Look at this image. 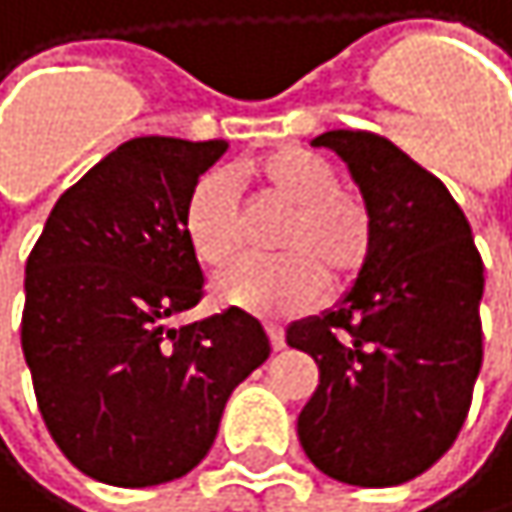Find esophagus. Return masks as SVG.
I'll use <instances>...</instances> for the list:
<instances>
[{"label":"esophagus","instance_id":"34e87169","mask_svg":"<svg viewBox=\"0 0 512 512\" xmlns=\"http://www.w3.org/2000/svg\"><path fill=\"white\" fill-rule=\"evenodd\" d=\"M267 336H270V345H273V351H282V348H285V330H282V327H276V324H267Z\"/></svg>","mask_w":512,"mask_h":512}]
</instances>
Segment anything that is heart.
Listing matches in <instances>:
<instances>
[{"label":"heart","mask_w":512,"mask_h":512,"mask_svg":"<svg viewBox=\"0 0 512 512\" xmlns=\"http://www.w3.org/2000/svg\"><path fill=\"white\" fill-rule=\"evenodd\" d=\"M239 176L258 182L270 197L291 206L273 261H242L218 282V300L245 312L285 318L309 309L324 271L351 279L372 254L375 227L369 206L339 188V173L327 158L303 146H282L236 167ZM182 236L194 261L206 270L227 267L242 245V212L227 173L212 170L194 182L182 206Z\"/></svg>","instance_id":"1"}]
</instances>
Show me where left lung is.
Returning a JSON list of instances; mask_svg holds the SVG:
<instances>
[{
    "label": "left lung",
    "instance_id": "8db88e82",
    "mask_svg": "<svg viewBox=\"0 0 512 512\" xmlns=\"http://www.w3.org/2000/svg\"><path fill=\"white\" fill-rule=\"evenodd\" d=\"M363 191L375 242L354 288L288 327L321 384L297 435L318 471L348 486H399L456 441L483 363V261L447 185L372 131H327Z\"/></svg>",
    "mask_w": 512,
    "mask_h": 512
}]
</instances>
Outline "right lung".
<instances>
[{
  "mask_svg": "<svg viewBox=\"0 0 512 512\" xmlns=\"http://www.w3.org/2000/svg\"><path fill=\"white\" fill-rule=\"evenodd\" d=\"M224 140L134 137L53 206L29 261L20 345L38 411L86 477L143 489L212 447L236 384L270 357L242 309L167 327L203 297L182 206Z\"/></svg>",
  "mask_w": 512,
  "mask_h": 512,
  "instance_id": "1",
  "label": "right lung"
}]
</instances>
